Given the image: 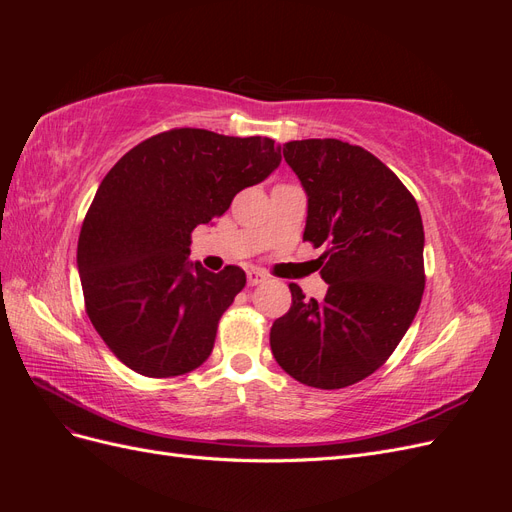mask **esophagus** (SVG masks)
Returning <instances> with one entry per match:
<instances>
[{
	"label": "esophagus",
	"instance_id": "34e87169",
	"mask_svg": "<svg viewBox=\"0 0 512 512\" xmlns=\"http://www.w3.org/2000/svg\"><path fill=\"white\" fill-rule=\"evenodd\" d=\"M265 280H267L265 273H260V271H256V269L247 271V284H250V286H258V284H262Z\"/></svg>",
	"mask_w": 512,
	"mask_h": 512
}]
</instances>
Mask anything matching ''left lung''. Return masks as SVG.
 <instances>
[{"label": "left lung", "instance_id": "8db88e82", "mask_svg": "<svg viewBox=\"0 0 512 512\" xmlns=\"http://www.w3.org/2000/svg\"><path fill=\"white\" fill-rule=\"evenodd\" d=\"M307 194L303 241L327 245L322 301L290 284L292 305L271 327L280 367L314 389H344L389 359L425 288V232L414 196L376 156L337 138L284 145Z\"/></svg>", "mask_w": 512, "mask_h": 512}]
</instances>
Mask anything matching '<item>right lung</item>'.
Masks as SVG:
<instances>
[{
    "label": "right lung",
    "mask_w": 512,
    "mask_h": 512,
    "mask_svg": "<svg viewBox=\"0 0 512 512\" xmlns=\"http://www.w3.org/2000/svg\"><path fill=\"white\" fill-rule=\"evenodd\" d=\"M280 162V145L265 136L175 128L108 170L85 215L76 267L87 316L123 365L170 378L209 359L245 273L190 262V235Z\"/></svg>",
    "instance_id": "obj_1"
}]
</instances>
